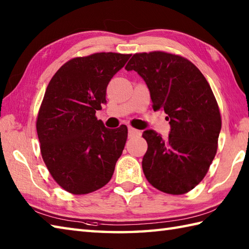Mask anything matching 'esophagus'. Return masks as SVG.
Segmentation results:
<instances>
[{
    "mask_svg": "<svg viewBox=\"0 0 249 249\" xmlns=\"http://www.w3.org/2000/svg\"><path fill=\"white\" fill-rule=\"evenodd\" d=\"M141 135V131L138 129H135L133 127H129L128 128V137L130 138H133V137H138Z\"/></svg>",
    "mask_w": 249,
    "mask_h": 249,
    "instance_id": "1",
    "label": "esophagus"
}]
</instances>
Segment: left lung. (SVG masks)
<instances>
[{"mask_svg": "<svg viewBox=\"0 0 249 249\" xmlns=\"http://www.w3.org/2000/svg\"><path fill=\"white\" fill-rule=\"evenodd\" d=\"M125 70L138 72L153 109L165 111L170 121L166 140L152 129L142 134L146 179L167 194L189 192L202 181L217 151L221 119L212 89L192 62L161 51L134 54Z\"/></svg>", "mask_w": 249, "mask_h": 249, "instance_id": "1", "label": "left lung"}]
</instances>
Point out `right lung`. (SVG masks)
Here are the masks:
<instances>
[{"label": "right lung", "instance_id": "right-lung-1", "mask_svg": "<svg viewBox=\"0 0 249 249\" xmlns=\"http://www.w3.org/2000/svg\"><path fill=\"white\" fill-rule=\"evenodd\" d=\"M129 57L112 52L75 57L47 87L36 122L40 152L52 178L68 193L95 192L112 178L127 127L109 129L95 113L107 103L111 78Z\"/></svg>", "mask_w": 249, "mask_h": 249}]
</instances>
